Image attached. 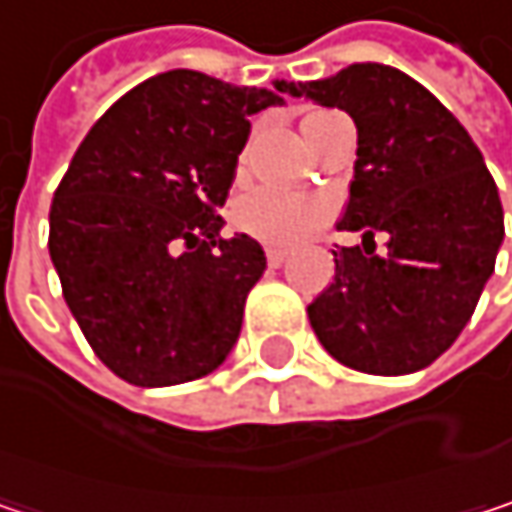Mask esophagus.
<instances>
[{
    "label": "esophagus",
    "mask_w": 512,
    "mask_h": 512,
    "mask_svg": "<svg viewBox=\"0 0 512 512\" xmlns=\"http://www.w3.org/2000/svg\"><path fill=\"white\" fill-rule=\"evenodd\" d=\"M284 260H287V249H275V246L266 249V263L269 266H281Z\"/></svg>",
    "instance_id": "1"
}]
</instances>
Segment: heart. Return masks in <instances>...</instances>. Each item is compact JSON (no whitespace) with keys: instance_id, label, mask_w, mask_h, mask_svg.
Returning a JSON list of instances; mask_svg holds the SVG:
<instances>
[{"instance_id":"1","label":"heart","mask_w":512,"mask_h":512,"mask_svg":"<svg viewBox=\"0 0 512 512\" xmlns=\"http://www.w3.org/2000/svg\"><path fill=\"white\" fill-rule=\"evenodd\" d=\"M329 112H311L302 121V130L320 121ZM332 207L323 195L311 192H293V189H275V186H257L249 189L237 207L234 219L237 225L252 234L260 243L269 246H293L305 237H311L317 228L326 225Z\"/></svg>"}]
</instances>
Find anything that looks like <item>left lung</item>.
Here are the masks:
<instances>
[{
	"label": "left lung",
	"instance_id": "obj_1",
	"mask_svg": "<svg viewBox=\"0 0 512 512\" xmlns=\"http://www.w3.org/2000/svg\"><path fill=\"white\" fill-rule=\"evenodd\" d=\"M278 91L344 109L358 130L341 231L361 246L335 255V281L308 305L326 353L403 376L442 356L465 329L504 240L498 186L460 121L412 76L364 61ZM389 246L372 252V237Z\"/></svg>",
	"mask_w": 512,
	"mask_h": 512
}]
</instances>
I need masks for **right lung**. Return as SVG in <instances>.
I'll return each instance as SVG.
<instances>
[{"mask_svg":"<svg viewBox=\"0 0 512 512\" xmlns=\"http://www.w3.org/2000/svg\"><path fill=\"white\" fill-rule=\"evenodd\" d=\"M269 88L165 70L88 130L50 207V257L64 302L121 379L165 388L231 356L246 296L266 269L249 234L222 240L252 115Z\"/></svg>","mask_w":512,"mask_h":512,"instance_id":"right-lung-1","label":"right lung"}]
</instances>
